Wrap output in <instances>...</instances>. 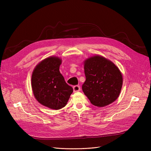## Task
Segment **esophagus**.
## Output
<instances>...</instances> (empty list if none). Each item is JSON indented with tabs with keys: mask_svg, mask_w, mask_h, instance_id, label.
I'll list each match as a JSON object with an SVG mask.
<instances>
[{
	"mask_svg": "<svg viewBox=\"0 0 151 151\" xmlns=\"http://www.w3.org/2000/svg\"><path fill=\"white\" fill-rule=\"evenodd\" d=\"M73 89H74V92H78L81 90V87L79 85H76L73 87Z\"/></svg>",
	"mask_w": 151,
	"mask_h": 151,
	"instance_id": "esophagus-1",
	"label": "esophagus"
}]
</instances>
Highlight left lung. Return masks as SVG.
Segmentation results:
<instances>
[{
    "mask_svg": "<svg viewBox=\"0 0 151 151\" xmlns=\"http://www.w3.org/2000/svg\"><path fill=\"white\" fill-rule=\"evenodd\" d=\"M86 81L82 86L91 104L104 107L114 102L122 87L121 72L114 63L101 56H94L84 62Z\"/></svg>",
    "mask_w": 151,
    "mask_h": 151,
    "instance_id": "1",
    "label": "left lung"
}]
</instances>
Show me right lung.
<instances>
[{
  "mask_svg": "<svg viewBox=\"0 0 151 151\" xmlns=\"http://www.w3.org/2000/svg\"><path fill=\"white\" fill-rule=\"evenodd\" d=\"M60 58L48 57L36 65L31 77V86L37 101L51 109H59L67 104L73 88L60 74Z\"/></svg>",
  "mask_w": 151,
  "mask_h": 151,
  "instance_id": "1",
  "label": "right lung"
}]
</instances>
